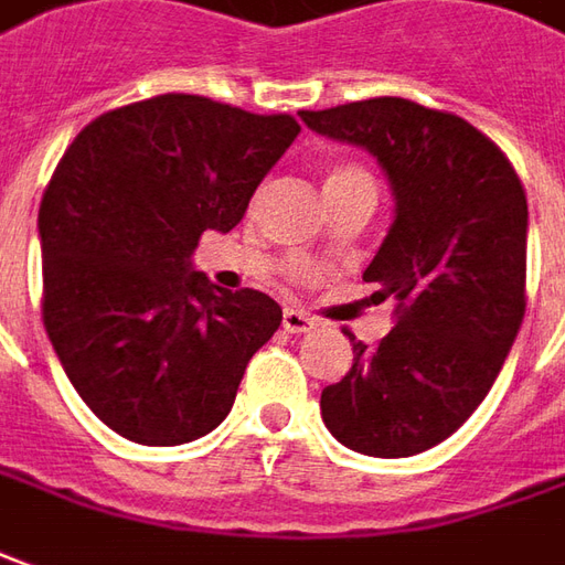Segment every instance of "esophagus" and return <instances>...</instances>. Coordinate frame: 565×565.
Masks as SVG:
<instances>
[{"instance_id":"obj_1","label":"esophagus","mask_w":565,"mask_h":565,"mask_svg":"<svg viewBox=\"0 0 565 565\" xmlns=\"http://www.w3.org/2000/svg\"><path fill=\"white\" fill-rule=\"evenodd\" d=\"M281 324L287 333H309L318 321H315L312 315L302 312V309H284Z\"/></svg>"}]
</instances>
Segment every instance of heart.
Segmentation results:
<instances>
[{
  "label": "heart",
  "mask_w": 565,
  "mask_h": 565,
  "mask_svg": "<svg viewBox=\"0 0 565 565\" xmlns=\"http://www.w3.org/2000/svg\"><path fill=\"white\" fill-rule=\"evenodd\" d=\"M337 185H374L371 175L359 167H333L324 179V188H337Z\"/></svg>",
  "instance_id": "obj_1"
}]
</instances>
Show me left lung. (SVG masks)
<instances>
[{
	"label": "left lung",
	"instance_id": "left-lung-1",
	"mask_svg": "<svg viewBox=\"0 0 565 565\" xmlns=\"http://www.w3.org/2000/svg\"><path fill=\"white\" fill-rule=\"evenodd\" d=\"M318 136L364 148L393 191V225L364 281L395 299L377 347L352 333V367L324 386L337 443L412 458L448 439L489 395L525 315L529 206L520 175L479 129L405 98L299 110Z\"/></svg>",
	"mask_w": 565,
	"mask_h": 565
}]
</instances>
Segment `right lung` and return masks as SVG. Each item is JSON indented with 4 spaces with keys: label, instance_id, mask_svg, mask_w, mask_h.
Instances as JSON below:
<instances>
[{
    "label": "right lung",
    "instance_id": "obj_1",
    "mask_svg": "<svg viewBox=\"0 0 565 565\" xmlns=\"http://www.w3.org/2000/svg\"><path fill=\"white\" fill-rule=\"evenodd\" d=\"M299 136L287 114L201 95L107 110L64 151L40 203L42 321L73 390L122 439L194 443L281 324L259 290L194 268L203 232H232Z\"/></svg>",
    "mask_w": 565,
    "mask_h": 565
}]
</instances>
